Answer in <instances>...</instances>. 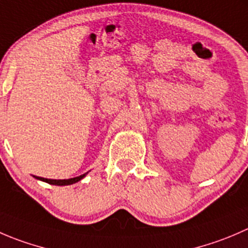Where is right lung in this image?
I'll return each mask as SVG.
<instances>
[{"instance_id": "add662e5", "label": "right lung", "mask_w": 248, "mask_h": 248, "mask_svg": "<svg viewBox=\"0 0 248 248\" xmlns=\"http://www.w3.org/2000/svg\"><path fill=\"white\" fill-rule=\"evenodd\" d=\"M85 175H86V173H85V174L80 175V177L71 178V179H58V180L57 179H47V178H42V177H36V178H37V179H40V180H43V182L48 183V184H53V185H70V184H74V183L78 182V180H81L83 177H85Z\"/></svg>"}]
</instances>
